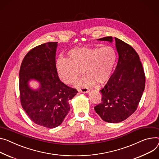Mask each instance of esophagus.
I'll return each instance as SVG.
<instances>
[{
	"label": "esophagus",
	"instance_id": "1",
	"mask_svg": "<svg viewBox=\"0 0 159 159\" xmlns=\"http://www.w3.org/2000/svg\"><path fill=\"white\" fill-rule=\"evenodd\" d=\"M78 91H79L80 92H81V93H88V92L90 91V90H89V89H87V88L83 87V88L80 89L78 90Z\"/></svg>",
	"mask_w": 159,
	"mask_h": 159
}]
</instances>
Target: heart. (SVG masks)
Returning a JSON list of instances; mask_svg holds the SVG:
<instances>
[{
	"instance_id": "heart-1",
	"label": "heart",
	"mask_w": 159,
	"mask_h": 159,
	"mask_svg": "<svg viewBox=\"0 0 159 159\" xmlns=\"http://www.w3.org/2000/svg\"><path fill=\"white\" fill-rule=\"evenodd\" d=\"M69 58L60 57L57 60V70L64 83H74L82 72L84 75L77 81L80 87L103 84L110 78L116 61V53L111 46L102 48L81 47L72 49Z\"/></svg>"
}]
</instances>
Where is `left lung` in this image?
I'll list each match as a JSON object with an SVG mask.
<instances>
[{
  "mask_svg": "<svg viewBox=\"0 0 159 159\" xmlns=\"http://www.w3.org/2000/svg\"><path fill=\"white\" fill-rule=\"evenodd\" d=\"M118 61L113 74L101 90L102 102L94 107L101 118L118 123L132 115L138 106L145 87V75L139 57L129 44L115 38ZM111 43L113 38L99 39Z\"/></svg>",
  "mask_w": 159,
  "mask_h": 159,
  "instance_id": "1",
  "label": "left lung"
}]
</instances>
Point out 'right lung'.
I'll return each instance as SVG.
<instances>
[{
	"instance_id": "add662e5",
	"label": "right lung",
	"mask_w": 159,
	"mask_h": 159,
	"mask_svg": "<svg viewBox=\"0 0 159 159\" xmlns=\"http://www.w3.org/2000/svg\"><path fill=\"white\" fill-rule=\"evenodd\" d=\"M57 42L42 44L32 48L24 57L19 73L21 104L35 124L55 128L60 125L70 110L69 101L78 91L61 81L55 63ZM40 83L38 90L29 87L28 81Z\"/></svg>"
}]
</instances>
